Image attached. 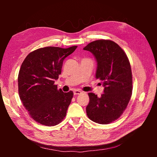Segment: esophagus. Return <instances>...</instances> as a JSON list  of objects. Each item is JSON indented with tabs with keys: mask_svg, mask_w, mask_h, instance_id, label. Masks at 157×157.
Here are the masks:
<instances>
[{
	"mask_svg": "<svg viewBox=\"0 0 157 157\" xmlns=\"http://www.w3.org/2000/svg\"><path fill=\"white\" fill-rule=\"evenodd\" d=\"M73 94H74V95H78L82 94V92L80 90H75L73 91Z\"/></svg>",
	"mask_w": 157,
	"mask_h": 157,
	"instance_id": "1",
	"label": "esophagus"
}]
</instances>
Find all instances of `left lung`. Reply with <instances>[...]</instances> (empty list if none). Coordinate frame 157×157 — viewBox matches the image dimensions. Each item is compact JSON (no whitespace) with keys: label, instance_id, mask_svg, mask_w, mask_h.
<instances>
[{"label":"left lung","instance_id":"8db88e82","mask_svg":"<svg viewBox=\"0 0 157 157\" xmlns=\"http://www.w3.org/2000/svg\"><path fill=\"white\" fill-rule=\"evenodd\" d=\"M84 50L94 56L97 62L96 78L105 87L101 97L88 93L86 113L92 121L107 124L122 115L129 102L132 92L131 66L123 49L109 40L92 42Z\"/></svg>","mask_w":157,"mask_h":157}]
</instances>
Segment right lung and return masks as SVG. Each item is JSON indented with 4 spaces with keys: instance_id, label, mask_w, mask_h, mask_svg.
Segmentation results:
<instances>
[{
    "instance_id": "add662e5",
    "label": "right lung",
    "mask_w": 157,
    "mask_h": 157,
    "mask_svg": "<svg viewBox=\"0 0 157 157\" xmlns=\"http://www.w3.org/2000/svg\"><path fill=\"white\" fill-rule=\"evenodd\" d=\"M77 47L38 48L22 63L18 75L19 98L31 117L42 125L55 126L65 117L73 93L63 92L55 81L61 73L64 59Z\"/></svg>"
}]
</instances>
